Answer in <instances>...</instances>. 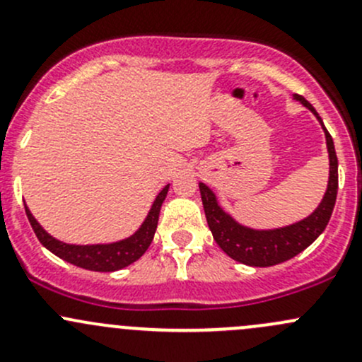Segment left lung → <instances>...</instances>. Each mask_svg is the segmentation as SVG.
<instances>
[{
	"mask_svg": "<svg viewBox=\"0 0 362 362\" xmlns=\"http://www.w3.org/2000/svg\"><path fill=\"white\" fill-rule=\"evenodd\" d=\"M294 100L299 101L303 107L308 108L319 119L324 134H326L327 152H329V180H327L326 194H324L319 206L308 217L291 226H284V228L276 229L247 228V226L236 222L228 211L222 210L214 191L208 185H204L203 182H199L204 215H206L208 228L214 235V240L229 257L247 266L266 268V266H275L293 259L294 255H298L299 252L305 250L306 247H310L319 238L320 233L326 229L331 214H333L334 203H337L338 158L337 152H334L333 138L324 127L319 113L305 98L294 94Z\"/></svg>",
	"mask_w": 362,
	"mask_h": 362,
	"instance_id": "obj_1",
	"label": "left lung"
}]
</instances>
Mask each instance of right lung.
Instances as JSON below:
<instances>
[{"label": "right lung", "instance_id": "right-lung-1", "mask_svg": "<svg viewBox=\"0 0 362 362\" xmlns=\"http://www.w3.org/2000/svg\"><path fill=\"white\" fill-rule=\"evenodd\" d=\"M168 189H170V184L154 199L144 224L138 228L134 235H131L126 240H120V242L98 243V245H69V243L59 242L38 224V221L33 217V214L25 204L24 208L29 224H31L35 235L38 236L40 243L52 254H56L57 257L64 259V261L71 262L78 268L90 269V272H117V269H122L126 266L133 264L134 261H138L145 254V250L151 247L152 240H154V233L158 229L160 204L166 198Z\"/></svg>", "mask_w": 362, "mask_h": 362}]
</instances>
